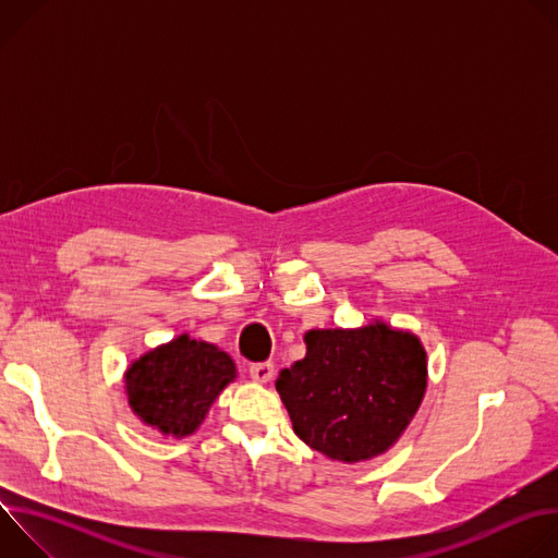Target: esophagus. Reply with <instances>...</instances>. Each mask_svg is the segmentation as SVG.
Wrapping results in <instances>:
<instances>
[{
  "label": "esophagus",
  "instance_id": "34e87169",
  "mask_svg": "<svg viewBox=\"0 0 558 558\" xmlns=\"http://www.w3.org/2000/svg\"><path fill=\"white\" fill-rule=\"evenodd\" d=\"M250 375H252V379H254V381H258V384H267V381H271V377H274V364H271V362L254 364V366L250 368Z\"/></svg>",
  "mask_w": 558,
  "mask_h": 558
}]
</instances>
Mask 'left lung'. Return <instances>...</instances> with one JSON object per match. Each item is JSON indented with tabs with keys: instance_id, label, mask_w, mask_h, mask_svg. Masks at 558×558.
I'll return each mask as SVG.
<instances>
[{
	"instance_id": "1",
	"label": "left lung",
	"mask_w": 558,
	"mask_h": 558,
	"mask_svg": "<svg viewBox=\"0 0 558 558\" xmlns=\"http://www.w3.org/2000/svg\"><path fill=\"white\" fill-rule=\"evenodd\" d=\"M304 344L306 355L282 368L276 381L293 433L342 463L392 448L428 386L422 340L373 320L360 329H311Z\"/></svg>"
}]
</instances>
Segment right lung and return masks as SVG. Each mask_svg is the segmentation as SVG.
I'll list each match as a JSON object with an SVG mask.
<instances>
[{
    "instance_id": "add662e5",
    "label": "right lung",
    "mask_w": 558,
    "mask_h": 558,
    "mask_svg": "<svg viewBox=\"0 0 558 558\" xmlns=\"http://www.w3.org/2000/svg\"><path fill=\"white\" fill-rule=\"evenodd\" d=\"M235 377V364L222 349L187 333L145 351L123 373L132 413L174 439L198 430L218 395Z\"/></svg>"
}]
</instances>
